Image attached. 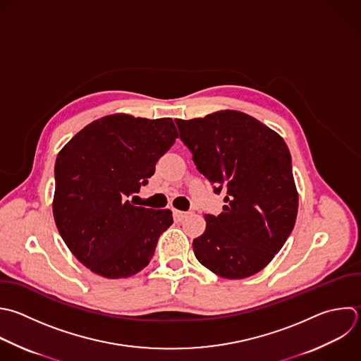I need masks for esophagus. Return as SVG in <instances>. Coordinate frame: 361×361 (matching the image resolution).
<instances>
[{
	"label": "esophagus",
	"instance_id": "obj_1",
	"mask_svg": "<svg viewBox=\"0 0 361 361\" xmlns=\"http://www.w3.org/2000/svg\"><path fill=\"white\" fill-rule=\"evenodd\" d=\"M173 216L178 221H182L186 216H188V212H182V210H178V209H173Z\"/></svg>",
	"mask_w": 361,
	"mask_h": 361
}]
</instances>
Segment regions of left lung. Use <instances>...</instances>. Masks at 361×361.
<instances>
[{"label":"left lung","instance_id":"1","mask_svg":"<svg viewBox=\"0 0 361 361\" xmlns=\"http://www.w3.org/2000/svg\"><path fill=\"white\" fill-rule=\"evenodd\" d=\"M175 121L197 171L216 193L226 192L223 212L204 214L206 230L193 240L197 261L227 279L259 272L285 244L298 214L283 138L235 110Z\"/></svg>","mask_w":361,"mask_h":361}]
</instances>
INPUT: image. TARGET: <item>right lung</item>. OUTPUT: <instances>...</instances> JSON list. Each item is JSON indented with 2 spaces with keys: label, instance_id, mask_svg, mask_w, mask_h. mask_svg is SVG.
<instances>
[{
  "label": "right lung",
  "instance_id": "obj_1",
  "mask_svg": "<svg viewBox=\"0 0 361 361\" xmlns=\"http://www.w3.org/2000/svg\"><path fill=\"white\" fill-rule=\"evenodd\" d=\"M172 118L124 113L94 120L58 154L52 210L72 254L104 278H128L144 269L159 235L173 223L169 209L133 204L178 138Z\"/></svg>",
  "mask_w": 361,
  "mask_h": 361
}]
</instances>
